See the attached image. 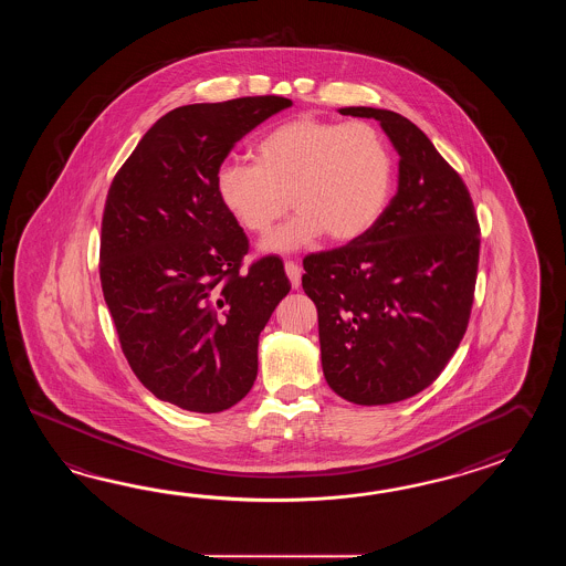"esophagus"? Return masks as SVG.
<instances>
[{"instance_id":"obj_1","label":"esophagus","mask_w":566,"mask_h":566,"mask_svg":"<svg viewBox=\"0 0 566 566\" xmlns=\"http://www.w3.org/2000/svg\"><path fill=\"white\" fill-rule=\"evenodd\" d=\"M285 273H287L289 281H291V287L297 289L301 285V266L295 261H287L285 263Z\"/></svg>"}]
</instances>
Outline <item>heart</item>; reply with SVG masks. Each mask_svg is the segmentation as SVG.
<instances>
[{
  "instance_id": "heart-1",
  "label": "heart",
  "mask_w": 566,
  "mask_h": 566,
  "mask_svg": "<svg viewBox=\"0 0 566 566\" xmlns=\"http://www.w3.org/2000/svg\"><path fill=\"white\" fill-rule=\"evenodd\" d=\"M392 156L382 133L368 123L303 115L281 123L254 145V161L227 159L217 171V196L234 222L266 234V253H289L327 234L334 242L360 239L378 222L392 193Z\"/></svg>"
}]
</instances>
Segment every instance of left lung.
Wrapping results in <instances>:
<instances>
[{"mask_svg":"<svg viewBox=\"0 0 566 566\" xmlns=\"http://www.w3.org/2000/svg\"><path fill=\"white\" fill-rule=\"evenodd\" d=\"M380 120L400 156L397 196L360 239L307 254L301 285L317 307L329 388L354 405H390L433 385L470 324L480 222L470 190L431 139L395 111Z\"/></svg>","mask_w":566,"mask_h":566,"instance_id":"1","label":"left lung"}]
</instances>
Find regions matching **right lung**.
<instances>
[{
  "label": "right lung",
  "instance_id": "1",
  "mask_svg": "<svg viewBox=\"0 0 566 566\" xmlns=\"http://www.w3.org/2000/svg\"><path fill=\"white\" fill-rule=\"evenodd\" d=\"M291 105L265 95L174 108L108 188L103 295L139 382L180 409L220 412L247 397L259 334L291 289L279 256L241 271L249 239L217 196L234 144Z\"/></svg>",
  "mask_w": 566,
  "mask_h": 566
}]
</instances>
